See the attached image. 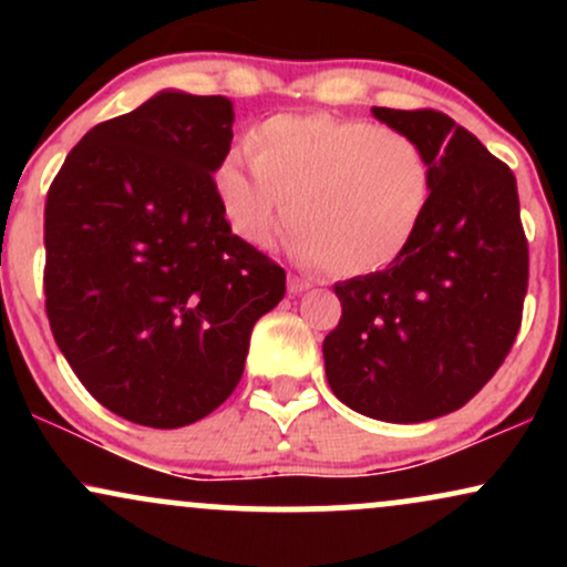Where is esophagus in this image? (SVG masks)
<instances>
[{"instance_id":"1","label":"esophagus","mask_w":567,"mask_h":567,"mask_svg":"<svg viewBox=\"0 0 567 567\" xmlns=\"http://www.w3.org/2000/svg\"><path fill=\"white\" fill-rule=\"evenodd\" d=\"M309 288H311L309 279L296 277V275L288 277V292H290V296H301V292H306Z\"/></svg>"}]
</instances>
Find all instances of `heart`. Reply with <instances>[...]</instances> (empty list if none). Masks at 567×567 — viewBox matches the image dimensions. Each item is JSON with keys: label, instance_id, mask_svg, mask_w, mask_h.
<instances>
[{"label": "heart", "instance_id": "obj_1", "mask_svg": "<svg viewBox=\"0 0 567 567\" xmlns=\"http://www.w3.org/2000/svg\"><path fill=\"white\" fill-rule=\"evenodd\" d=\"M250 159L213 173L226 224L245 245H271L285 216L301 266L360 277L386 269L424 224L432 165L415 138L368 120L277 114L247 133Z\"/></svg>", "mask_w": 567, "mask_h": 567}]
</instances>
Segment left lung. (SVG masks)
<instances>
[{"instance_id": "1", "label": "left lung", "mask_w": 567, "mask_h": 567, "mask_svg": "<svg viewBox=\"0 0 567 567\" xmlns=\"http://www.w3.org/2000/svg\"><path fill=\"white\" fill-rule=\"evenodd\" d=\"M432 165V202L408 250L383 271L336 285L341 322L324 375L343 405L389 424L464 408L509 354L528 292L517 181L447 114L373 106Z\"/></svg>"}]
</instances>
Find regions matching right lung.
I'll return each instance as SVG.
<instances>
[{
    "mask_svg": "<svg viewBox=\"0 0 567 567\" xmlns=\"http://www.w3.org/2000/svg\"><path fill=\"white\" fill-rule=\"evenodd\" d=\"M224 95L162 90L76 143L44 205V306L90 394L178 429L234 392L285 269L245 245L213 188L231 148Z\"/></svg>",
    "mask_w": 567,
    "mask_h": 567,
    "instance_id": "obj_1",
    "label": "right lung"
}]
</instances>
